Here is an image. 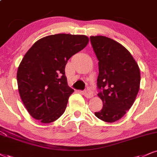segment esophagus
Returning <instances> with one entry per match:
<instances>
[{
	"mask_svg": "<svg viewBox=\"0 0 157 157\" xmlns=\"http://www.w3.org/2000/svg\"><path fill=\"white\" fill-rule=\"evenodd\" d=\"M83 94H84V95L87 98H91L92 96H93V94L91 93L90 91H88V90H86V91H84V92H83Z\"/></svg>",
	"mask_w": 157,
	"mask_h": 157,
	"instance_id": "esophagus-1",
	"label": "esophagus"
}]
</instances>
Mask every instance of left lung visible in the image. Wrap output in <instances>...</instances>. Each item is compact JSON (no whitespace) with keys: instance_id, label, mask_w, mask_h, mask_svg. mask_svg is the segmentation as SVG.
I'll use <instances>...</instances> for the list:
<instances>
[{"instance_id":"left-lung-1","label":"left lung","mask_w":157,"mask_h":157,"mask_svg":"<svg viewBox=\"0 0 157 157\" xmlns=\"http://www.w3.org/2000/svg\"><path fill=\"white\" fill-rule=\"evenodd\" d=\"M90 41L98 59V95L103 107L94 115L112 123L124 116L132 107L140 89L138 65L124 46L105 36H91Z\"/></svg>"}]
</instances>
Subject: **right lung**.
<instances>
[{
	"mask_svg": "<svg viewBox=\"0 0 157 157\" xmlns=\"http://www.w3.org/2000/svg\"><path fill=\"white\" fill-rule=\"evenodd\" d=\"M88 42L84 35H52L37 40L25 54L17 71V84L23 104L34 119L48 124L63 115L74 92L67 85L65 65Z\"/></svg>",
	"mask_w": 157,
	"mask_h": 157,
	"instance_id": "1",
	"label": "right lung"
}]
</instances>
